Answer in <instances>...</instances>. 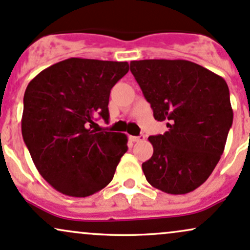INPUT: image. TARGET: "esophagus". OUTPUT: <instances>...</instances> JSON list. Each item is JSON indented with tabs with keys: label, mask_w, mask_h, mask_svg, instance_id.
I'll return each instance as SVG.
<instances>
[{
	"label": "esophagus",
	"mask_w": 250,
	"mask_h": 250,
	"mask_svg": "<svg viewBox=\"0 0 250 250\" xmlns=\"http://www.w3.org/2000/svg\"><path fill=\"white\" fill-rule=\"evenodd\" d=\"M130 139L132 140V142H140V140H144L145 139V136H144V134H140V136H138V137L131 136Z\"/></svg>",
	"instance_id": "obj_1"
}]
</instances>
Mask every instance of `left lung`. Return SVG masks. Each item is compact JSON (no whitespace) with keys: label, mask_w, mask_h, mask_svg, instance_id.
Returning <instances> with one entry per match:
<instances>
[{"label":"left lung","mask_w":250,"mask_h":250,"mask_svg":"<svg viewBox=\"0 0 250 250\" xmlns=\"http://www.w3.org/2000/svg\"><path fill=\"white\" fill-rule=\"evenodd\" d=\"M130 69L155 119L167 122L164 134L148 137L146 181L171 195L193 191L214 171L232 125L226 80L188 60L131 61Z\"/></svg>","instance_id":"1"}]
</instances>
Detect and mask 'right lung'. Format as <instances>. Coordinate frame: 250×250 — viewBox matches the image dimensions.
<instances>
[{
	"label": "right lung",
	"mask_w": 250,
	"mask_h": 250,
	"mask_svg": "<svg viewBox=\"0 0 250 250\" xmlns=\"http://www.w3.org/2000/svg\"><path fill=\"white\" fill-rule=\"evenodd\" d=\"M127 72V62L71 58L28 83L22 137L36 169L59 192L87 197L113 178L127 137L93 126L98 117L108 120L111 89Z\"/></svg>",
	"instance_id": "1"
}]
</instances>
